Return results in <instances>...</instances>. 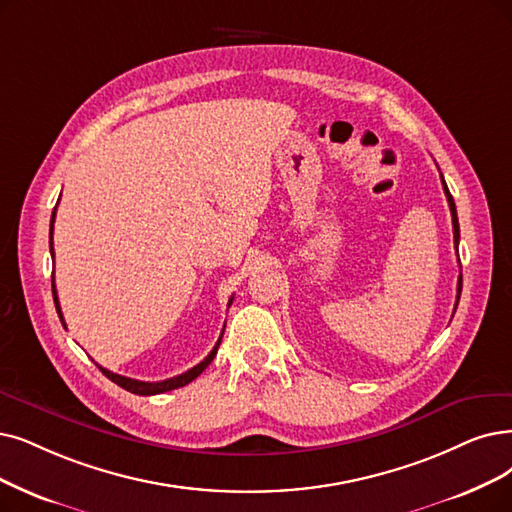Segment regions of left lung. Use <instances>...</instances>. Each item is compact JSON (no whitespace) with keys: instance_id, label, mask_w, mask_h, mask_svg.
Returning a JSON list of instances; mask_svg holds the SVG:
<instances>
[{"instance_id":"1","label":"left lung","mask_w":512,"mask_h":512,"mask_svg":"<svg viewBox=\"0 0 512 512\" xmlns=\"http://www.w3.org/2000/svg\"><path fill=\"white\" fill-rule=\"evenodd\" d=\"M441 182H443V191H445V197H447V203H449V212H452V224H454V248L458 252V243H460V224H458V214H456V203H454V197L452 193H449L445 180L441 176ZM460 292H462V275L458 277V296H456V306L460 302ZM456 311V309H454Z\"/></svg>"}]
</instances>
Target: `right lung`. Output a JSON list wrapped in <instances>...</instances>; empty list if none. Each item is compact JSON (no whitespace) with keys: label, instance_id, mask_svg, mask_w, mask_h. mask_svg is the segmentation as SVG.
Masks as SVG:
<instances>
[{"label":"right lung","instance_id":"1","mask_svg":"<svg viewBox=\"0 0 512 512\" xmlns=\"http://www.w3.org/2000/svg\"><path fill=\"white\" fill-rule=\"evenodd\" d=\"M54 216H56V208H54V212H52V220H50V254L54 256V248H52V227H54ZM52 296H54V304H56V313H58V317H60V321H63V325H65V319H63V311H60V304H58V294H56V285H54V275H52ZM231 302H233V296H231V300H229V306H231ZM224 332V330H222ZM220 340H222V336L218 338V342H216V346L214 349L210 351V355L203 359L201 363H197L195 367H191V370H187L185 374H180V376H174V378H168V380H161V382H140V380H134V378H126V376H119V374H113V372H109V370H105V367H100V372L105 374L111 382H115L117 386H121V388H126V391H130V393H134V395H159V393H166V391H174V388H180V386H185V384H189V382H193L203 370H206V367L212 363V359L216 357V351H218V346H220Z\"/></svg>","mask_w":512,"mask_h":512}]
</instances>
